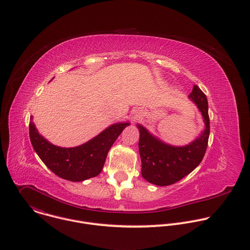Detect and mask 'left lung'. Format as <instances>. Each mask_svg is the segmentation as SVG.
<instances>
[{
    "label": "left lung",
    "mask_w": 250,
    "mask_h": 250,
    "mask_svg": "<svg viewBox=\"0 0 250 250\" xmlns=\"http://www.w3.org/2000/svg\"><path fill=\"white\" fill-rule=\"evenodd\" d=\"M189 98L197 104L205 122L204 131L190 145L185 146L166 145L149 133L146 127L137 125L141 175L149 183L158 186L172 185L190 174L204 158L209 135L208 100L197 85H194Z\"/></svg>",
    "instance_id": "left-lung-1"
}]
</instances>
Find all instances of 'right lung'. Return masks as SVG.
<instances>
[{"label": "right lung", "instance_id": "1", "mask_svg": "<svg viewBox=\"0 0 250 250\" xmlns=\"http://www.w3.org/2000/svg\"><path fill=\"white\" fill-rule=\"evenodd\" d=\"M129 123L115 124L86 144L71 148L53 146L42 136L32 122L29 137L33 149L42 162L62 179L81 182L98 176L116 139Z\"/></svg>", "mask_w": 250, "mask_h": 250}]
</instances>
